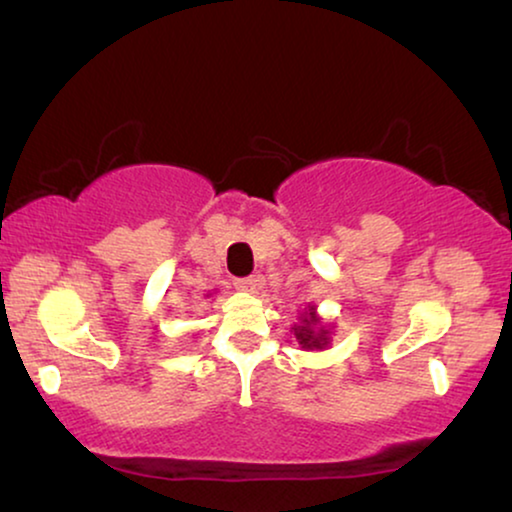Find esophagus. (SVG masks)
Returning a JSON list of instances; mask_svg holds the SVG:
<instances>
[{"label": "esophagus", "instance_id": "obj_1", "mask_svg": "<svg viewBox=\"0 0 512 512\" xmlns=\"http://www.w3.org/2000/svg\"><path fill=\"white\" fill-rule=\"evenodd\" d=\"M235 287L237 289H242V291H251V294H254V291L261 287V280H258L256 275H249V277H237L235 280Z\"/></svg>", "mask_w": 512, "mask_h": 512}]
</instances>
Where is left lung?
<instances>
[{"label": "left lung", "instance_id": "left-lung-1", "mask_svg": "<svg viewBox=\"0 0 512 512\" xmlns=\"http://www.w3.org/2000/svg\"><path fill=\"white\" fill-rule=\"evenodd\" d=\"M317 322L320 320L315 317V310L310 308V313L303 317V327L296 329V338L303 348L313 350V348H324V345H327V331L315 329Z\"/></svg>", "mask_w": 512, "mask_h": 512}]
</instances>
